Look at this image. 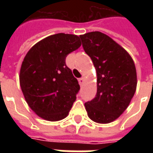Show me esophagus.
Returning a JSON list of instances; mask_svg holds the SVG:
<instances>
[{
    "instance_id": "1",
    "label": "esophagus",
    "mask_w": 153,
    "mask_h": 153,
    "mask_svg": "<svg viewBox=\"0 0 153 153\" xmlns=\"http://www.w3.org/2000/svg\"><path fill=\"white\" fill-rule=\"evenodd\" d=\"M83 82H84V78H83V77H82V78L79 79V83L80 85H82V84L83 83Z\"/></svg>"
}]
</instances>
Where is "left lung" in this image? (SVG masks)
<instances>
[{
  "label": "left lung",
  "mask_w": 153,
  "mask_h": 153,
  "mask_svg": "<svg viewBox=\"0 0 153 153\" xmlns=\"http://www.w3.org/2000/svg\"><path fill=\"white\" fill-rule=\"evenodd\" d=\"M84 51L97 72L96 97L84 106L92 120L108 124L128 107L137 87L134 60L126 51L101 32L80 35Z\"/></svg>",
  "instance_id": "left-lung-1"
}]
</instances>
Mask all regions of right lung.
<instances>
[{"mask_svg":"<svg viewBox=\"0 0 153 153\" xmlns=\"http://www.w3.org/2000/svg\"><path fill=\"white\" fill-rule=\"evenodd\" d=\"M80 46L79 36L56 33L38 42L26 54L19 83L28 105L41 118L58 121L69 114L80 87L65 58Z\"/></svg>","mask_w":153,"mask_h":153,"instance_id":"add662e5","label":"right lung"}]
</instances>
